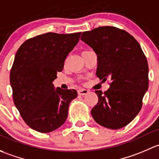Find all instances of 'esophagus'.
Listing matches in <instances>:
<instances>
[{
    "label": "esophagus",
    "mask_w": 159,
    "mask_h": 159,
    "mask_svg": "<svg viewBox=\"0 0 159 159\" xmlns=\"http://www.w3.org/2000/svg\"><path fill=\"white\" fill-rule=\"evenodd\" d=\"M89 93V91L86 89H81L78 90V94L80 95V96H84V95L87 94Z\"/></svg>",
    "instance_id": "1"
}]
</instances>
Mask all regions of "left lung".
Segmentation results:
<instances>
[{
    "mask_svg": "<svg viewBox=\"0 0 159 159\" xmlns=\"http://www.w3.org/2000/svg\"><path fill=\"white\" fill-rule=\"evenodd\" d=\"M80 39L97 56L96 76L102 81H110L104 93L95 91L99 99L92 109V116L106 128H123L138 115L148 90L146 57L132 35L114 27L86 31Z\"/></svg>",
    "mask_w": 159,
    "mask_h": 159,
    "instance_id": "obj_1",
    "label": "left lung"
}]
</instances>
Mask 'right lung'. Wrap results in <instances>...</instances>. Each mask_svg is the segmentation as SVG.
Wrapping results in <instances>:
<instances>
[{
	"instance_id": "1",
	"label": "right lung",
	"mask_w": 159,
	"mask_h": 159,
	"mask_svg": "<svg viewBox=\"0 0 159 159\" xmlns=\"http://www.w3.org/2000/svg\"><path fill=\"white\" fill-rule=\"evenodd\" d=\"M81 33L39 35L26 40L17 51L10 74L14 102L28 126L47 133L61 126L75 89L56 88L53 82Z\"/></svg>"
}]
</instances>
